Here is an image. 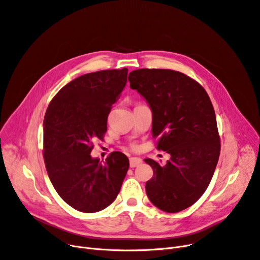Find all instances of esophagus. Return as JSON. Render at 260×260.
<instances>
[{
    "mask_svg": "<svg viewBox=\"0 0 260 260\" xmlns=\"http://www.w3.org/2000/svg\"><path fill=\"white\" fill-rule=\"evenodd\" d=\"M142 162L143 161L140 158H137V157L130 158V168H137V166H139Z\"/></svg>",
    "mask_w": 260,
    "mask_h": 260,
    "instance_id": "obj_1",
    "label": "esophagus"
}]
</instances>
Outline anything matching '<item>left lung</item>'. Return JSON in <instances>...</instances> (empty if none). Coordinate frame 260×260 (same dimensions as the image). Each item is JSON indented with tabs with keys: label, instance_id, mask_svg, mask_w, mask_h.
Instances as JSON below:
<instances>
[{
	"label": "left lung",
	"instance_id": "obj_1",
	"mask_svg": "<svg viewBox=\"0 0 260 260\" xmlns=\"http://www.w3.org/2000/svg\"><path fill=\"white\" fill-rule=\"evenodd\" d=\"M152 112L157 148L170 153L161 165L145 159L153 170L146 182L149 201L162 211L175 213L199 201L208 188L220 157V137L210 98L202 85L170 69H139L129 74Z\"/></svg>",
	"mask_w": 260,
	"mask_h": 260
}]
</instances>
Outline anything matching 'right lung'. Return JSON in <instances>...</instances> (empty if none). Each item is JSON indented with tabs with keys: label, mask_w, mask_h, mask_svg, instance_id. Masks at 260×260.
I'll list each match as a JSON object with an SVG mask.
<instances>
[{
	"label": "right lung",
	"mask_w": 260,
	"mask_h": 260,
	"mask_svg": "<svg viewBox=\"0 0 260 260\" xmlns=\"http://www.w3.org/2000/svg\"><path fill=\"white\" fill-rule=\"evenodd\" d=\"M128 69L102 70L68 83L52 99L44 119V158L55 191L72 208L92 213L117 197L129 169L119 151L100 162L92 140H102L108 115L127 84Z\"/></svg>",
	"instance_id": "add662e5"
}]
</instances>
